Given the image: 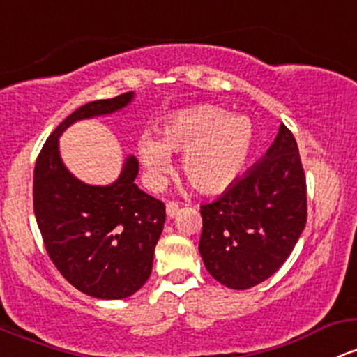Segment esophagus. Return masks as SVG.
Returning <instances> with one entry per match:
<instances>
[{
  "label": "esophagus",
  "instance_id": "esophagus-1",
  "mask_svg": "<svg viewBox=\"0 0 357 357\" xmlns=\"http://www.w3.org/2000/svg\"><path fill=\"white\" fill-rule=\"evenodd\" d=\"M178 210H179L178 202H167V203H166V213H167V217H174V215L178 213Z\"/></svg>",
  "mask_w": 357,
  "mask_h": 357
}]
</instances>
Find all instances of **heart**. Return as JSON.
Listing matches in <instances>:
<instances>
[{
    "label": "heart",
    "instance_id": "1",
    "mask_svg": "<svg viewBox=\"0 0 357 357\" xmlns=\"http://www.w3.org/2000/svg\"><path fill=\"white\" fill-rule=\"evenodd\" d=\"M252 140L248 116L217 105H197L171 115L160 137L140 135L137 152L152 188L162 186L172 171L171 152H183L181 171L188 183L203 193H217L244 169Z\"/></svg>",
    "mask_w": 357,
    "mask_h": 357
}]
</instances>
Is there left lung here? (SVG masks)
Segmentation results:
<instances>
[{"label": "left lung", "instance_id": "left-lung-1", "mask_svg": "<svg viewBox=\"0 0 357 357\" xmlns=\"http://www.w3.org/2000/svg\"><path fill=\"white\" fill-rule=\"evenodd\" d=\"M199 213L198 249L218 283L248 289L283 266L307 223L305 171L287 125L264 158Z\"/></svg>", "mask_w": 357, "mask_h": 357}]
</instances>
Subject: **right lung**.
I'll return each mask as SVG.
<instances>
[{"label": "right lung", "mask_w": 357, "mask_h": 357, "mask_svg": "<svg viewBox=\"0 0 357 357\" xmlns=\"http://www.w3.org/2000/svg\"><path fill=\"white\" fill-rule=\"evenodd\" d=\"M132 100L128 91L70 113L47 139L33 171V211L47 254L74 288L101 300L127 298L149 280L166 206L134 183V155L108 186L74 178L59 154V137L74 121L109 115Z\"/></svg>", "instance_id": "add662e5"}]
</instances>
